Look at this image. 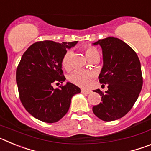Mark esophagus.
Returning <instances> with one entry per match:
<instances>
[{
    "label": "esophagus",
    "instance_id": "34e87169",
    "mask_svg": "<svg viewBox=\"0 0 151 151\" xmlns=\"http://www.w3.org/2000/svg\"><path fill=\"white\" fill-rule=\"evenodd\" d=\"M81 92H82V94H90L91 91L90 90H87V89H82V90H81Z\"/></svg>",
    "mask_w": 151,
    "mask_h": 151
}]
</instances>
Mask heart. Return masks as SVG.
<instances>
[{
	"mask_svg": "<svg viewBox=\"0 0 151 151\" xmlns=\"http://www.w3.org/2000/svg\"><path fill=\"white\" fill-rule=\"evenodd\" d=\"M85 55L88 59H91L96 54H98V51L94 47L86 46L85 47ZM73 55L72 50H67L63 54L61 60L62 66L66 70L71 69V57ZM93 77V73L87 70H75L74 72L69 75L68 79L70 82L74 85H76L80 87H86L88 85L89 82Z\"/></svg>",
	"mask_w": 151,
	"mask_h": 151,
	"instance_id": "heart-1",
	"label": "heart"
}]
</instances>
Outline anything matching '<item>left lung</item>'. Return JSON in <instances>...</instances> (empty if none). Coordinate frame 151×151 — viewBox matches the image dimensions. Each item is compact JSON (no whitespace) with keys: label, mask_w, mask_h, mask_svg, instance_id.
<instances>
[{"label":"left lung","mask_w":151,"mask_h":151,"mask_svg":"<svg viewBox=\"0 0 151 151\" xmlns=\"http://www.w3.org/2000/svg\"><path fill=\"white\" fill-rule=\"evenodd\" d=\"M93 45L102 48L104 65L98 78L108 85V90L94 91L101 96V102L92 110L101 120H116L129 113L139 96L143 85L141 63L134 50L119 38L108 37Z\"/></svg>","instance_id":"1"}]
</instances>
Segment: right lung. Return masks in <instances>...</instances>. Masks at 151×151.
<instances>
[{"mask_svg": "<svg viewBox=\"0 0 151 151\" xmlns=\"http://www.w3.org/2000/svg\"><path fill=\"white\" fill-rule=\"evenodd\" d=\"M77 42L38 41L21 58L16 74L19 98L26 110L38 120L47 123L59 121L69 110L72 97L81 92L70 82L60 88L52 86L66 80L61 60L66 50Z\"/></svg>", "mask_w": 151, "mask_h": 151, "instance_id": "right-lung-1", "label": "right lung"}]
</instances>
